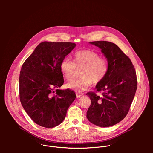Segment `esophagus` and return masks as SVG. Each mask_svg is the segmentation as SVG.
<instances>
[{"label": "esophagus", "mask_w": 153, "mask_h": 153, "mask_svg": "<svg viewBox=\"0 0 153 153\" xmlns=\"http://www.w3.org/2000/svg\"><path fill=\"white\" fill-rule=\"evenodd\" d=\"M76 97L78 98V97H80V96H82V94H80V93H76Z\"/></svg>", "instance_id": "34e87169"}]
</instances>
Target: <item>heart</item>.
<instances>
[{
	"label": "heart",
	"mask_w": 153,
	"mask_h": 153,
	"mask_svg": "<svg viewBox=\"0 0 153 153\" xmlns=\"http://www.w3.org/2000/svg\"><path fill=\"white\" fill-rule=\"evenodd\" d=\"M96 51L83 50L75 53L73 61L67 59L62 60L60 68L63 77L68 82L75 79L77 70H80L79 80L67 85L68 88L81 92L88 89L93 83H99L105 77L108 70V60L99 57Z\"/></svg>",
	"instance_id": "b5f03b06"
}]
</instances>
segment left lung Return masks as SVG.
Masks as SVG:
<instances>
[{"instance_id":"8db88e82","label":"left lung","mask_w":153,"mask_h":153,"mask_svg":"<svg viewBox=\"0 0 153 153\" xmlns=\"http://www.w3.org/2000/svg\"><path fill=\"white\" fill-rule=\"evenodd\" d=\"M90 43L101 49L108 60V70L96 86L102 95L86 93L91 100L86 117L97 126H111L122 120L129 111L137 90L136 73L129 58L115 43L103 40Z\"/></svg>"}]
</instances>
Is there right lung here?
Returning <instances> with one entry per match:
<instances>
[{"mask_svg": "<svg viewBox=\"0 0 153 153\" xmlns=\"http://www.w3.org/2000/svg\"><path fill=\"white\" fill-rule=\"evenodd\" d=\"M76 46L71 42H43L22 67L19 97L22 105L37 125L53 128L60 124L76 99L70 89L54 90L63 85L60 63Z\"/></svg>", "mask_w": 153, "mask_h": 153, "instance_id": "1", "label": "right lung"}]
</instances>
